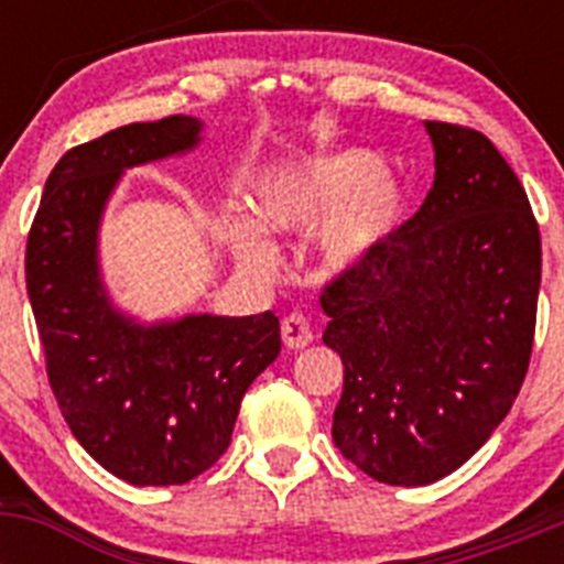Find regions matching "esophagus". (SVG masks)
<instances>
[{
    "label": "esophagus",
    "mask_w": 564,
    "mask_h": 564,
    "mask_svg": "<svg viewBox=\"0 0 564 564\" xmlns=\"http://www.w3.org/2000/svg\"><path fill=\"white\" fill-rule=\"evenodd\" d=\"M282 341H285V347H291V350H302V347H307V344L313 341L311 322H307L302 313H291V316L282 322Z\"/></svg>",
    "instance_id": "obj_1"
}]
</instances>
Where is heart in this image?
Masks as SVG:
<instances>
[{
  "mask_svg": "<svg viewBox=\"0 0 564 564\" xmlns=\"http://www.w3.org/2000/svg\"><path fill=\"white\" fill-rule=\"evenodd\" d=\"M406 206L410 194L403 183L370 149L302 154L259 172L251 194L253 220L242 214L228 217L226 239L246 271L273 276L279 257L262 231L276 237L316 231V259L327 271L344 273L390 242Z\"/></svg>",
  "mask_w": 564,
  "mask_h": 564,
  "instance_id": "heart-1",
  "label": "heart"
}]
</instances>
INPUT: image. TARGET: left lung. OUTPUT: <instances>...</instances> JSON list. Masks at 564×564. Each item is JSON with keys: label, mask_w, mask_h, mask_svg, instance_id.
<instances>
[{"label": "left lung", "mask_w": 564, "mask_h": 564, "mask_svg": "<svg viewBox=\"0 0 564 564\" xmlns=\"http://www.w3.org/2000/svg\"><path fill=\"white\" fill-rule=\"evenodd\" d=\"M435 183L387 246L322 293L341 356L333 441L364 475L430 486L508 415L534 347L542 246L525 188L486 134L423 121Z\"/></svg>", "instance_id": "8db88e82"}]
</instances>
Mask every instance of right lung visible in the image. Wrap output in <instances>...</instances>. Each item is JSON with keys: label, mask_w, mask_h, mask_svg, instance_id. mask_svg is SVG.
<instances>
[{"label": "right lung", "mask_w": 564, "mask_h": 564, "mask_svg": "<svg viewBox=\"0 0 564 564\" xmlns=\"http://www.w3.org/2000/svg\"><path fill=\"white\" fill-rule=\"evenodd\" d=\"M200 141V118L169 115L69 149L28 237L24 279L58 410L84 452L132 486H181L220 460L242 395L282 350L271 311L147 325L104 285L98 231L123 172Z\"/></svg>", "instance_id": "1"}]
</instances>
